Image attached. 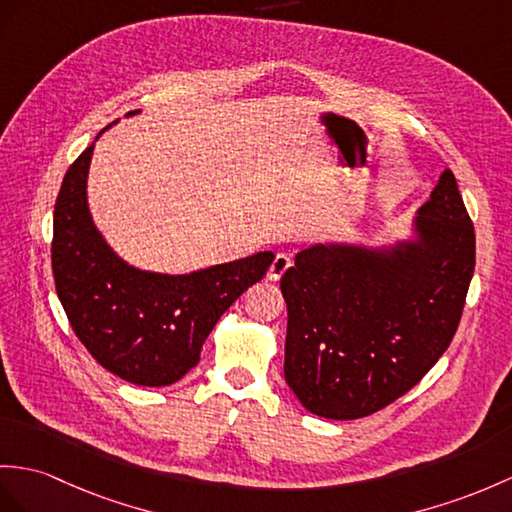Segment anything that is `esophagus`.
<instances>
[{"instance_id": "34e87169", "label": "esophagus", "mask_w": 512, "mask_h": 512, "mask_svg": "<svg viewBox=\"0 0 512 512\" xmlns=\"http://www.w3.org/2000/svg\"><path fill=\"white\" fill-rule=\"evenodd\" d=\"M291 265H293L291 254H276V258H273V263H271V267L267 271V278L273 280V282H278L284 276V271L289 269Z\"/></svg>"}]
</instances>
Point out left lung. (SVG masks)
Returning <instances> with one entry per match:
<instances>
[{
    "instance_id": "left-lung-1",
    "label": "left lung",
    "mask_w": 512,
    "mask_h": 512,
    "mask_svg": "<svg viewBox=\"0 0 512 512\" xmlns=\"http://www.w3.org/2000/svg\"><path fill=\"white\" fill-rule=\"evenodd\" d=\"M476 267V234L445 169L393 245L315 243L280 289L284 378L306 410L360 419L389 406L450 347Z\"/></svg>"
}]
</instances>
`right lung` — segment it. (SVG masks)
<instances>
[{
  "label": "right lung",
  "mask_w": 512,
  "mask_h": 512,
  "mask_svg": "<svg viewBox=\"0 0 512 512\" xmlns=\"http://www.w3.org/2000/svg\"><path fill=\"white\" fill-rule=\"evenodd\" d=\"M136 112L141 110L128 117ZM93 147L67 169L56 199V293L73 332L99 365L132 384L169 386L199 363L219 317L263 280L276 256L258 252L182 276L128 265L91 217L86 178Z\"/></svg>",
  "instance_id": "obj_1"
}]
</instances>
